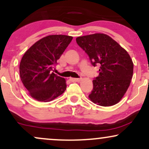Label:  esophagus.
I'll return each mask as SVG.
<instances>
[{
    "mask_svg": "<svg viewBox=\"0 0 149 149\" xmlns=\"http://www.w3.org/2000/svg\"><path fill=\"white\" fill-rule=\"evenodd\" d=\"M70 80L71 82H79L80 80V78H70Z\"/></svg>",
    "mask_w": 149,
    "mask_h": 149,
    "instance_id": "esophagus-1",
    "label": "esophagus"
}]
</instances>
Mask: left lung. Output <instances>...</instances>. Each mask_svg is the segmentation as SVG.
I'll return each mask as SVG.
<instances>
[{
  "label": "left lung",
  "mask_w": 149,
  "mask_h": 149,
  "mask_svg": "<svg viewBox=\"0 0 149 149\" xmlns=\"http://www.w3.org/2000/svg\"><path fill=\"white\" fill-rule=\"evenodd\" d=\"M78 45L88 54L92 66H100L99 76L92 80L89 98L102 107L120 101L130 84L133 62L127 51L110 36L95 33L78 37Z\"/></svg>",
  "instance_id": "left-lung-1"
}]
</instances>
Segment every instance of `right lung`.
Listing matches in <instances>:
<instances>
[{
    "instance_id": "obj_1",
    "label": "right lung",
    "mask_w": 149,
    "mask_h": 149,
    "mask_svg": "<svg viewBox=\"0 0 149 149\" xmlns=\"http://www.w3.org/2000/svg\"><path fill=\"white\" fill-rule=\"evenodd\" d=\"M72 39L69 36H47L24 53L19 64L20 78L32 98L50 102L66 90V80L52 70Z\"/></svg>"
}]
</instances>
